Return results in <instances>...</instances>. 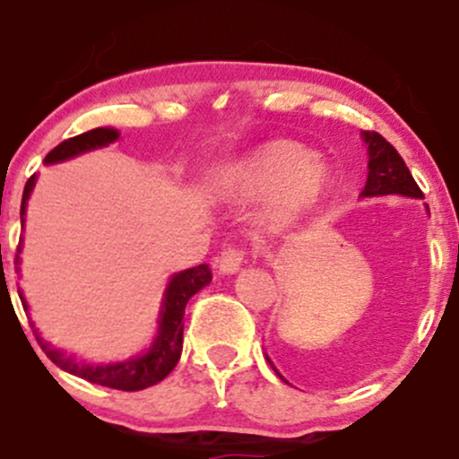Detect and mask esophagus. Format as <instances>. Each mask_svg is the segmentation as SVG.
I'll list each match as a JSON object with an SVG mask.
<instances>
[{
	"label": "esophagus",
	"instance_id": "34e87169",
	"mask_svg": "<svg viewBox=\"0 0 459 459\" xmlns=\"http://www.w3.org/2000/svg\"><path fill=\"white\" fill-rule=\"evenodd\" d=\"M246 259V252L241 247H226L222 255L218 256V267L222 273H235Z\"/></svg>",
	"mask_w": 459,
	"mask_h": 459
}]
</instances>
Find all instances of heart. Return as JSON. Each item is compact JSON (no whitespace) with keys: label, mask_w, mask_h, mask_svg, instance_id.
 <instances>
[{"label":"heart","mask_w":459,"mask_h":459,"mask_svg":"<svg viewBox=\"0 0 459 459\" xmlns=\"http://www.w3.org/2000/svg\"><path fill=\"white\" fill-rule=\"evenodd\" d=\"M233 181L244 196L276 189L272 218L287 220L317 203L328 186V170L298 142L272 140L237 163Z\"/></svg>","instance_id":"obj_1"}]
</instances>
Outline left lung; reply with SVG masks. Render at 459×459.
<instances>
[{
    "label": "left lung",
    "instance_id": "left-lung-1",
    "mask_svg": "<svg viewBox=\"0 0 459 459\" xmlns=\"http://www.w3.org/2000/svg\"><path fill=\"white\" fill-rule=\"evenodd\" d=\"M362 140H365L367 152H368V175H367L365 189L360 192L362 198L388 196V194H402V196H410V198H423V192H420V187L416 186L412 175H410L408 166H405L402 155L394 151L391 142L384 140L377 131H362ZM267 360H270V358H267ZM273 371H276V367H273ZM278 376H281V373H278Z\"/></svg>",
    "mask_w": 459,
    "mask_h": 459
}]
</instances>
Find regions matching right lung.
Returning a JSON list of instances; mask_svg holds the SVG:
<instances>
[{
    "label": "right lung",
    "mask_w": 459,
    "mask_h": 459,
    "mask_svg": "<svg viewBox=\"0 0 459 459\" xmlns=\"http://www.w3.org/2000/svg\"><path fill=\"white\" fill-rule=\"evenodd\" d=\"M118 140V131L109 127H99L86 134H79L75 138H68L56 146L49 155L45 157V163H57L71 160V157L82 155V152L101 149V146L112 144ZM36 175L28 178L23 189V200H21V226L25 222V207H28V198L34 189ZM19 252H21V241L17 247V265L19 272ZM212 282V270L209 265H196L192 270L178 272L170 278L168 282L166 293L161 299V313H160V330H157L155 341H152L151 350L146 354L129 358L125 362H114V365H82V362L73 360V356H65V351L54 350L49 343H45L40 336H36L40 347L45 350L47 358L51 362H56L57 367L65 368V371L73 373V376L83 377V380L92 384H101V386L116 388V391H142V388H149L152 384L161 382L172 368L177 367L178 358H181L183 350V315H186V307L189 298L194 293H198L200 289L207 287ZM23 308L28 310L23 296L19 293Z\"/></svg>",
    "instance_id": "1"
}]
</instances>
